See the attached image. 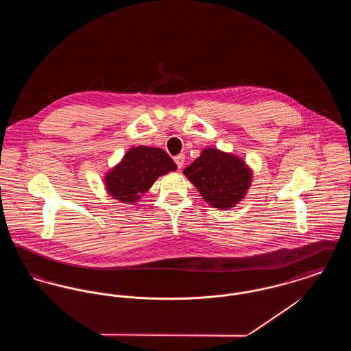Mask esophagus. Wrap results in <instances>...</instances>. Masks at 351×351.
<instances>
[{
    "mask_svg": "<svg viewBox=\"0 0 351 351\" xmlns=\"http://www.w3.org/2000/svg\"><path fill=\"white\" fill-rule=\"evenodd\" d=\"M184 159H185V156H184L183 154H180V155L175 156V163H176L178 168L183 167Z\"/></svg>",
    "mask_w": 351,
    "mask_h": 351,
    "instance_id": "1",
    "label": "esophagus"
}]
</instances>
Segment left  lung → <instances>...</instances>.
Listing matches in <instances>:
<instances>
[{
    "label": "left lung",
    "instance_id": "8db88e82",
    "mask_svg": "<svg viewBox=\"0 0 351 351\" xmlns=\"http://www.w3.org/2000/svg\"><path fill=\"white\" fill-rule=\"evenodd\" d=\"M183 173L204 200L222 210L233 208L245 197L252 175L241 158L212 147L202 150Z\"/></svg>",
    "mask_w": 351,
    "mask_h": 351
}]
</instances>
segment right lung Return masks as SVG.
<instances>
[{
	"instance_id": "add662e5",
	"label": "right lung",
	"mask_w": 351,
	"mask_h": 351,
	"mask_svg": "<svg viewBox=\"0 0 351 351\" xmlns=\"http://www.w3.org/2000/svg\"><path fill=\"white\" fill-rule=\"evenodd\" d=\"M167 152L158 147L138 146L128 151L121 163L105 176L108 193L117 200L134 204L155 180L176 169Z\"/></svg>"
}]
</instances>
